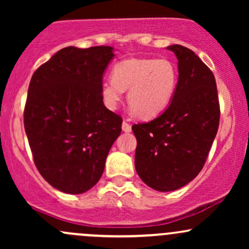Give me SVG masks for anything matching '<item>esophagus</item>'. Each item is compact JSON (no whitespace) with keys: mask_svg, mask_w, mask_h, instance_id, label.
<instances>
[{"mask_svg":"<svg viewBox=\"0 0 249 249\" xmlns=\"http://www.w3.org/2000/svg\"><path fill=\"white\" fill-rule=\"evenodd\" d=\"M122 128H123V131H124V132H131V125L128 124L126 121L123 122Z\"/></svg>","mask_w":249,"mask_h":249,"instance_id":"1","label":"esophagus"}]
</instances>
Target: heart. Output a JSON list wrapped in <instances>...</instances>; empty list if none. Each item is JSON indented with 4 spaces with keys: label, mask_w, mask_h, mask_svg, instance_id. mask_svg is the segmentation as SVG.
Segmentation results:
<instances>
[{
    "label": "heart",
    "mask_w": 249,
    "mask_h": 249,
    "mask_svg": "<svg viewBox=\"0 0 249 249\" xmlns=\"http://www.w3.org/2000/svg\"><path fill=\"white\" fill-rule=\"evenodd\" d=\"M178 87V70L165 58H128L117 63L112 79L102 84L104 104L111 110L118 107L124 91L127 103L142 119L159 116L172 102Z\"/></svg>",
    "instance_id": "heart-1"
}]
</instances>
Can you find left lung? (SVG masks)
<instances>
[{
  "label": "left lung",
  "mask_w": 249,
  "mask_h": 249,
  "mask_svg": "<svg viewBox=\"0 0 249 249\" xmlns=\"http://www.w3.org/2000/svg\"><path fill=\"white\" fill-rule=\"evenodd\" d=\"M178 59V87L168 107L153 121L134 124V166L147 186L170 192L185 186L204 167L219 127L220 107L213 72L192 50L167 47Z\"/></svg>",
  "instance_id": "obj_1"
}]
</instances>
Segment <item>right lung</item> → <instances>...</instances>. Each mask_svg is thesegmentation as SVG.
Here are the masks:
<instances>
[{"mask_svg":"<svg viewBox=\"0 0 249 249\" xmlns=\"http://www.w3.org/2000/svg\"><path fill=\"white\" fill-rule=\"evenodd\" d=\"M112 47L61 49L34 72L24 128L34 161L56 190L81 194L104 172L123 119L107 110L101 88Z\"/></svg>","mask_w":249,"mask_h":249,"instance_id":"add662e5","label":"right lung"}]
</instances>
